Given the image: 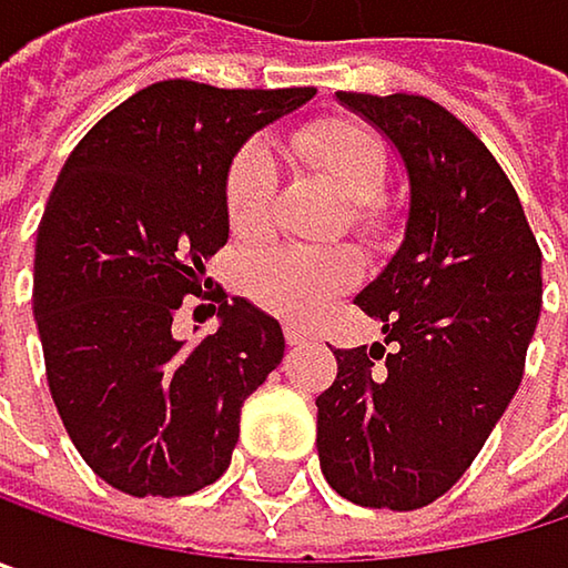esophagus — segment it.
<instances>
[{
  "label": "esophagus",
  "mask_w": 568,
  "mask_h": 568,
  "mask_svg": "<svg viewBox=\"0 0 568 568\" xmlns=\"http://www.w3.org/2000/svg\"><path fill=\"white\" fill-rule=\"evenodd\" d=\"M310 339V333L306 329H300V326H286V343L290 346H303Z\"/></svg>",
  "instance_id": "obj_1"
}]
</instances>
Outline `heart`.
Instances as JSON below:
<instances>
[{"label":"heart","instance_id":"heart-1","mask_svg":"<svg viewBox=\"0 0 568 568\" xmlns=\"http://www.w3.org/2000/svg\"><path fill=\"white\" fill-rule=\"evenodd\" d=\"M300 155L349 202V225L376 235L383 229L379 192L389 179V152L376 129L356 119H320L296 135ZM278 169L265 142H245L225 175L229 229L242 239L262 235L272 219ZM359 258L349 248L282 245L245 265V290L268 313L310 323L336 296L356 286Z\"/></svg>","mask_w":568,"mask_h":568}]
</instances>
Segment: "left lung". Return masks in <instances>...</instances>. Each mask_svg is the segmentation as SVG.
I'll list each match as a JSON object with an SVG mask.
<instances>
[{
	"instance_id": "8db88e82",
	"label": "left lung",
	"mask_w": 568,
	"mask_h": 568,
	"mask_svg": "<svg viewBox=\"0 0 568 568\" xmlns=\"http://www.w3.org/2000/svg\"><path fill=\"white\" fill-rule=\"evenodd\" d=\"M336 99L399 152L409 212L356 296L394 349H336V383L316 399L320 466L343 499L406 513L459 483L513 403L542 310V252L513 182L453 112L403 92Z\"/></svg>"
}]
</instances>
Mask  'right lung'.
<instances>
[{
  "instance_id": "obj_1",
  "label": "right lung",
  "mask_w": 568,
  "mask_h": 568,
  "mask_svg": "<svg viewBox=\"0 0 568 568\" xmlns=\"http://www.w3.org/2000/svg\"><path fill=\"white\" fill-rule=\"evenodd\" d=\"M313 95L165 79L102 115L55 179L32 268L45 379L79 456L119 493L215 483L242 403L282 363V326L242 296H219L199 343L175 339L172 316L229 239L235 152Z\"/></svg>"
}]
</instances>
